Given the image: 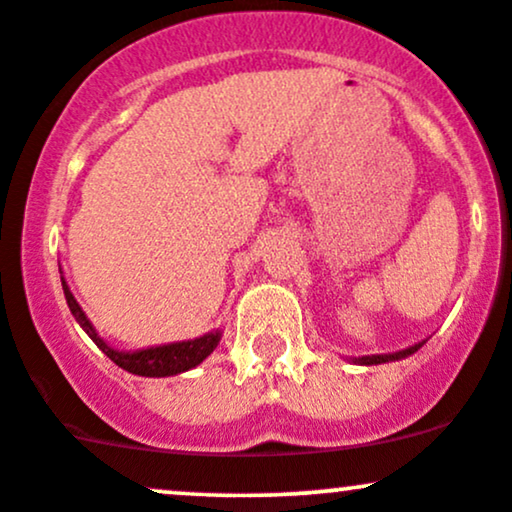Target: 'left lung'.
Masks as SVG:
<instances>
[{
    "instance_id": "8db88e82",
    "label": "left lung",
    "mask_w": 512,
    "mask_h": 512,
    "mask_svg": "<svg viewBox=\"0 0 512 512\" xmlns=\"http://www.w3.org/2000/svg\"><path fill=\"white\" fill-rule=\"evenodd\" d=\"M421 344L411 346V349H404V351H397V354H385V356H363V358H356L358 363H366V366H373V363H387V361H397V358H404L409 354H414V351H419Z\"/></svg>"
}]
</instances>
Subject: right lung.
I'll list each match as a JSON object with an SVG mask.
<instances>
[{
	"label": "right lung",
	"mask_w": 512,
	"mask_h": 512,
	"mask_svg": "<svg viewBox=\"0 0 512 512\" xmlns=\"http://www.w3.org/2000/svg\"><path fill=\"white\" fill-rule=\"evenodd\" d=\"M62 289H64V298H67L69 310H72V315L76 317V322L84 327V332L93 339V342H96L98 349H101L103 354L115 363V366L127 370V373L146 375V378H166V375L185 373V370L199 366V363H202L204 358L216 349V344H219L221 339V332H209L199 339H190V342L151 346V349H142V351H117L98 337V332L93 330V325L88 322L84 310H81L79 303L74 301L72 291L67 289L64 279H62Z\"/></svg>",
	"instance_id": "right-lung-1"
}]
</instances>
